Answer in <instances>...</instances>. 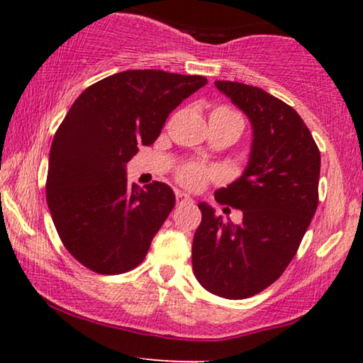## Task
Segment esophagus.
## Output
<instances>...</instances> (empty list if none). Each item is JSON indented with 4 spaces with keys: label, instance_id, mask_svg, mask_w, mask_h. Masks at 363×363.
Segmentation results:
<instances>
[{
    "label": "esophagus",
    "instance_id": "1",
    "mask_svg": "<svg viewBox=\"0 0 363 363\" xmlns=\"http://www.w3.org/2000/svg\"><path fill=\"white\" fill-rule=\"evenodd\" d=\"M175 196H177V203H178V205H186V203H193L191 198L188 196L186 193H183V191H177Z\"/></svg>",
    "mask_w": 363,
    "mask_h": 363
}]
</instances>
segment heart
I'll return each mask as SVG.
<instances>
[{"mask_svg": "<svg viewBox=\"0 0 363 363\" xmlns=\"http://www.w3.org/2000/svg\"><path fill=\"white\" fill-rule=\"evenodd\" d=\"M216 175L218 173L215 168L206 167L198 162H190L178 168L175 173V178L180 185L190 188V190H198V188H201L206 182L215 180Z\"/></svg>", "mask_w": 363, "mask_h": 363, "instance_id": "b5f03b06", "label": "heart"}]
</instances>
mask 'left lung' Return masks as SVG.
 <instances>
[{"label": "left lung", "instance_id": "obj_1", "mask_svg": "<svg viewBox=\"0 0 363 363\" xmlns=\"http://www.w3.org/2000/svg\"><path fill=\"white\" fill-rule=\"evenodd\" d=\"M252 123V148L240 180L215 200L242 211L241 225H225L200 203L191 262L200 284L225 299H246L281 277L319 203L320 152L291 106L259 87L216 81Z\"/></svg>", "mask_w": 363, "mask_h": 363}]
</instances>
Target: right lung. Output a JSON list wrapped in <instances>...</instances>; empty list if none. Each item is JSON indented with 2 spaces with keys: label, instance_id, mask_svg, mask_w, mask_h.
<instances>
[{
  "label": "right lung",
  "instance_id": "1",
  "mask_svg": "<svg viewBox=\"0 0 363 363\" xmlns=\"http://www.w3.org/2000/svg\"><path fill=\"white\" fill-rule=\"evenodd\" d=\"M206 82L133 69L89 86L69 108L49 153L46 200L64 247L87 269L122 274L145 259L175 193L162 182L128 186L125 163Z\"/></svg>",
  "mask_w": 363,
  "mask_h": 363
}]
</instances>
